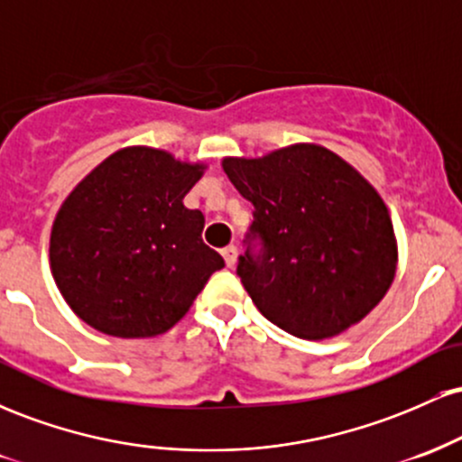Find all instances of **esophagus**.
<instances>
[{"mask_svg": "<svg viewBox=\"0 0 462 462\" xmlns=\"http://www.w3.org/2000/svg\"><path fill=\"white\" fill-rule=\"evenodd\" d=\"M221 256H224V261H226L227 267H235L236 256H238V249L235 245H227V247L221 249Z\"/></svg>", "mask_w": 462, "mask_h": 462, "instance_id": "1", "label": "esophagus"}]
</instances>
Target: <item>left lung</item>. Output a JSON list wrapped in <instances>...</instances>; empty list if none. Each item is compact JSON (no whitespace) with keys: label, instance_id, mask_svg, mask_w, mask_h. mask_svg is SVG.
<instances>
[{"label":"left lung","instance_id":"left-lung-1","mask_svg":"<svg viewBox=\"0 0 462 462\" xmlns=\"http://www.w3.org/2000/svg\"><path fill=\"white\" fill-rule=\"evenodd\" d=\"M252 201L236 275L269 321L301 338L347 330L384 298L395 275L389 210L356 169L319 145L264 158H226Z\"/></svg>","mask_w":462,"mask_h":462}]
</instances>
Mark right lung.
I'll list each match as a JSON object with an SVG mask.
<instances>
[{
    "instance_id": "1",
    "label": "right lung",
    "mask_w": 462,
    "mask_h": 462,
    "mask_svg": "<svg viewBox=\"0 0 462 462\" xmlns=\"http://www.w3.org/2000/svg\"><path fill=\"white\" fill-rule=\"evenodd\" d=\"M201 169L128 147L73 189L54 221L50 261L79 319L110 337H156L226 267L201 241L204 215L182 204Z\"/></svg>"
}]
</instances>
